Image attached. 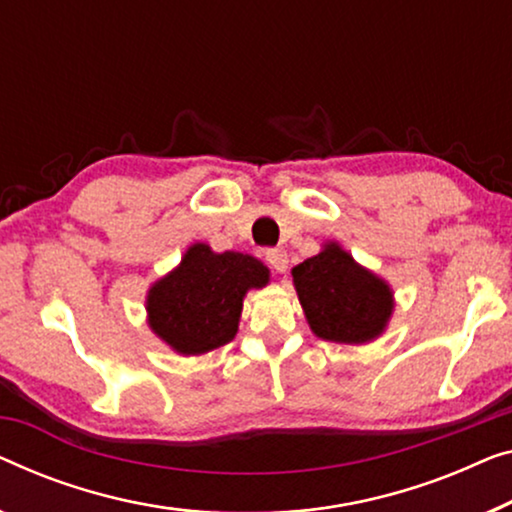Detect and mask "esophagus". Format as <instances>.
<instances>
[{"label": "esophagus", "mask_w": 512, "mask_h": 512, "mask_svg": "<svg viewBox=\"0 0 512 512\" xmlns=\"http://www.w3.org/2000/svg\"><path fill=\"white\" fill-rule=\"evenodd\" d=\"M265 261H268L277 272L288 270V254L284 249H268L265 251Z\"/></svg>", "instance_id": "1"}]
</instances>
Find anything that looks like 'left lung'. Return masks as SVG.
Here are the masks:
<instances>
[{
  "label": "left lung",
  "mask_w": 512,
  "mask_h": 512,
  "mask_svg": "<svg viewBox=\"0 0 512 512\" xmlns=\"http://www.w3.org/2000/svg\"><path fill=\"white\" fill-rule=\"evenodd\" d=\"M295 291L305 316L321 339L365 344L379 337L392 311L383 279L360 268L337 244L293 268Z\"/></svg>",
  "instance_id": "obj_1"
}]
</instances>
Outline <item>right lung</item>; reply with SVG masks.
Masks as SVG:
<instances>
[{"instance_id": "right-lung-1", "label": "right lung", "mask_w": 512, "mask_h": 512, "mask_svg": "<svg viewBox=\"0 0 512 512\" xmlns=\"http://www.w3.org/2000/svg\"><path fill=\"white\" fill-rule=\"evenodd\" d=\"M268 284V268L240 251L214 254L194 244L180 268L147 295L150 325L177 353L198 355L231 342L238 332L242 298Z\"/></svg>"}]
</instances>
